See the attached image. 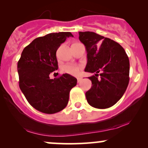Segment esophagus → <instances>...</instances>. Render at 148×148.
Returning <instances> with one entry per match:
<instances>
[{
	"instance_id": "34e87169",
	"label": "esophagus",
	"mask_w": 148,
	"mask_h": 148,
	"mask_svg": "<svg viewBox=\"0 0 148 148\" xmlns=\"http://www.w3.org/2000/svg\"><path fill=\"white\" fill-rule=\"evenodd\" d=\"M81 80H82V78H81V77H78L77 78V81H78V82H80V81H81Z\"/></svg>"
}]
</instances>
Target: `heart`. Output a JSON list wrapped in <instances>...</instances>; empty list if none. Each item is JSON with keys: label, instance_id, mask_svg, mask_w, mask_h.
<instances>
[{"label": "heart", "instance_id": "obj_1", "mask_svg": "<svg viewBox=\"0 0 148 148\" xmlns=\"http://www.w3.org/2000/svg\"><path fill=\"white\" fill-rule=\"evenodd\" d=\"M81 67L75 64H67L62 67V71L71 75H77Z\"/></svg>", "mask_w": 148, "mask_h": 148}]
</instances>
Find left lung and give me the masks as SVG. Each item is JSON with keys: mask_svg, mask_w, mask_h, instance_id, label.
<instances>
[{"mask_svg": "<svg viewBox=\"0 0 148 148\" xmlns=\"http://www.w3.org/2000/svg\"><path fill=\"white\" fill-rule=\"evenodd\" d=\"M79 40L86 47L87 64L85 71L95 75L88 77L92 86L86 92L90 106L109 108L126 91L130 81V60L125 49L118 42L90 31L79 32ZM101 73L98 79V73Z\"/></svg>", "mask_w": 148, "mask_h": 148, "instance_id": "1", "label": "left lung"}]
</instances>
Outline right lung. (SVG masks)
I'll list each match as a JSON object with an SVG mask.
<instances>
[{
	"label": "right lung",
	"mask_w": 148,
	"mask_h": 148,
	"mask_svg": "<svg viewBox=\"0 0 148 148\" xmlns=\"http://www.w3.org/2000/svg\"><path fill=\"white\" fill-rule=\"evenodd\" d=\"M69 37H73L69 32H60L37 37L25 47L18 62L20 89L30 104L42 113L53 114L64 109L69 92L77 83L68 74L49 77L58 68V49Z\"/></svg>",
	"instance_id": "obj_1"
}]
</instances>
